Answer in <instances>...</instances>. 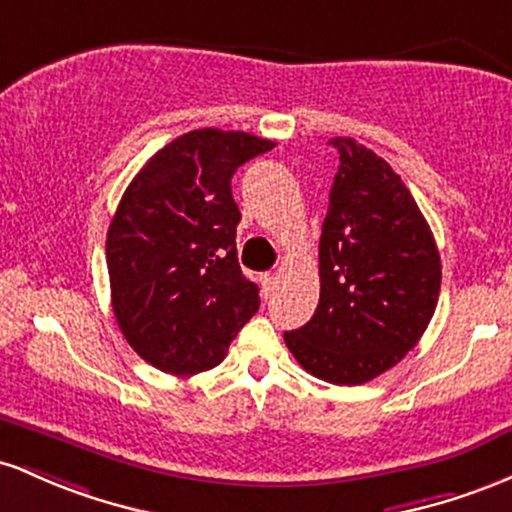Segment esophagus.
I'll list each match as a JSON object with an SVG mask.
<instances>
[{
	"label": "esophagus",
	"instance_id": "34e87169",
	"mask_svg": "<svg viewBox=\"0 0 512 512\" xmlns=\"http://www.w3.org/2000/svg\"><path fill=\"white\" fill-rule=\"evenodd\" d=\"M261 287H263V295H273V290L278 287V275L275 273H263L261 275Z\"/></svg>",
	"mask_w": 512,
	"mask_h": 512
}]
</instances>
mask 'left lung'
Masks as SVG:
<instances>
[{"mask_svg": "<svg viewBox=\"0 0 512 512\" xmlns=\"http://www.w3.org/2000/svg\"><path fill=\"white\" fill-rule=\"evenodd\" d=\"M338 174L319 239V304L285 343L304 370L363 384L394 367L433 319L440 254L401 176L353 137H333Z\"/></svg>", "mask_w": 512, "mask_h": 512, "instance_id": "obj_1", "label": "left lung"}]
</instances>
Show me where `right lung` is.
Listing matches in <instances>:
<instances>
[{
	"instance_id": "add662e5",
	"label": "right lung",
	"mask_w": 512,
	"mask_h": 512,
	"mask_svg": "<svg viewBox=\"0 0 512 512\" xmlns=\"http://www.w3.org/2000/svg\"><path fill=\"white\" fill-rule=\"evenodd\" d=\"M273 147L249 132L191 130L125 188L106 237L113 314L130 348L157 370H212L258 312V285L237 258L232 176Z\"/></svg>"
}]
</instances>
